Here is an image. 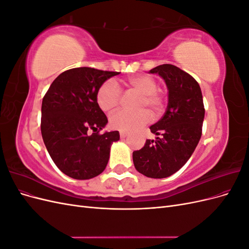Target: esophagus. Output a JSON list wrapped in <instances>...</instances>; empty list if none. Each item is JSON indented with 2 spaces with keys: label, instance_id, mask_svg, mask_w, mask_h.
Listing matches in <instances>:
<instances>
[{
  "label": "esophagus",
  "instance_id": "obj_1",
  "mask_svg": "<svg viewBox=\"0 0 249 249\" xmlns=\"http://www.w3.org/2000/svg\"><path fill=\"white\" fill-rule=\"evenodd\" d=\"M119 135H120V138L123 139V138H125V137L127 136V133H125V132H120Z\"/></svg>",
  "mask_w": 249,
  "mask_h": 249
}]
</instances>
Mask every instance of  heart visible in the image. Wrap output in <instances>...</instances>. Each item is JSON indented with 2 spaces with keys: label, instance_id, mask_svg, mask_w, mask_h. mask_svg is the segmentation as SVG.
<instances>
[{
  "label": "heart",
  "instance_id": "1",
  "mask_svg": "<svg viewBox=\"0 0 249 249\" xmlns=\"http://www.w3.org/2000/svg\"><path fill=\"white\" fill-rule=\"evenodd\" d=\"M127 84L141 94L139 108H148L155 114H160L165 108V96L158 90V82L152 76H136L127 80ZM123 96L122 88L114 80H107L101 85L96 92V103L99 107L109 112L114 110L120 104ZM152 114L147 109H140L136 112L119 110L110 116V126L120 132H134L148 124Z\"/></svg>",
  "mask_w": 249,
  "mask_h": 249
}]
</instances>
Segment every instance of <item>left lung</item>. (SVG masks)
I'll use <instances>...</instances> for the list:
<instances>
[{"instance_id": "obj_1", "label": "left lung", "mask_w": 249, "mask_h": 249, "mask_svg": "<svg viewBox=\"0 0 249 249\" xmlns=\"http://www.w3.org/2000/svg\"><path fill=\"white\" fill-rule=\"evenodd\" d=\"M161 76L168 88V106L163 117L150 125L156 140L133 153L135 168L153 178L170 177L182 168L193 154L201 137L205 117L202 94L197 81L172 64H162L149 71Z\"/></svg>"}]
</instances>
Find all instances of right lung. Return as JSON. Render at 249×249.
Listing matches in <instances>:
<instances>
[{
	"label": "right lung",
	"mask_w": 249,
	"mask_h": 249,
	"mask_svg": "<svg viewBox=\"0 0 249 249\" xmlns=\"http://www.w3.org/2000/svg\"><path fill=\"white\" fill-rule=\"evenodd\" d=\"M118 73L92 67L71 69L60 73L44 94L42 139L52 160L66 176L89 179L106 168L110 146L119 140V133L100 134L108 118L96 103V92Z\"/></svg>",
	"instance_id": "right-lung-1"
}]
</instances>
